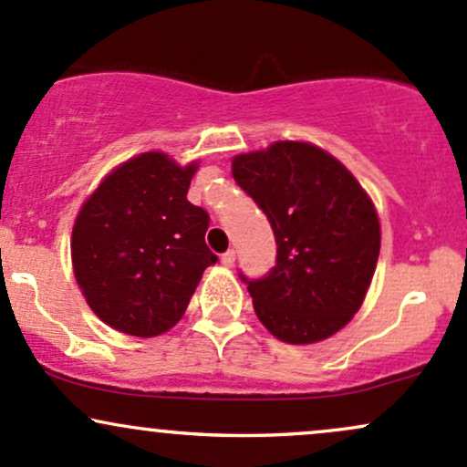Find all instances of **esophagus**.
Here are the masks:
<instances>
[{
    "instance_id": "esophagus-1",
    "label": "esophagus",
    "mask_w": 467,
    "mask_h": 467,
    "mask_svg": "<svg viewBox=\"0 0 467 467\" xmlns=\"http://www.w3.org/2000/svg\"><path fill=\"white\" fill-rule=\"evenodd\" d=\"M222 264L225 265V268H230V265L234 264V250H225V253L222 254Z\"/></svg>"
}]
</instances>
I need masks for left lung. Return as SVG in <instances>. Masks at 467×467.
Here are the masks:
<instances>
[{
  "instance_id": "8db88e82",
  "label": "left lung",
  "mask_w": 467,
  "mask_h": 467,
  "mask_svg": "<svg viewBox=\"0 0 467 467\" xmlns=\"http://www.w3.org/2000/svg\"><path fill=\"white\" fill-rule=\"evenodd\" d=\"M233 177L273 225L276 264L248 284L276 339H327L355 317L375 275L381 225L352 172L321 148L276 141L233 159Z\"/></svg>"
}]
</instances>
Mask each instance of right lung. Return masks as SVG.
<instances>
[{"label":"right lung","instance_id":"1","mask_svg":"<svg viewBox=\"0 0 467 467\" xmlns=\"http://www.w3.org/2000/svg\"><path fill=\"white\" fill-rule=\"evenodd\" d=\"M197 163L163 152L128 159L99 183L75 219V279L90 310L130 337H157L186 312L203 270V208L188 202Z\"/></svg>","mask_w":467,"mask_h":467}]
</instances>
